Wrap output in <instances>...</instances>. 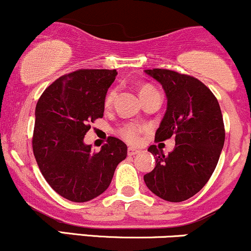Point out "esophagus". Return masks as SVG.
<instances>
[{"label": "esophagus", "instance_id": "34e87169", "mask_svg": "<svg viewBox=\"0 0 251 251\" xmlns=\"http://www.w3.org/2000/svg\"><path fill=\"white\" fill-rule=\"evenodd\" d=\"M139 150H137V149H134V148H128V150H127V153H128V155H135V154H138L139 153Z\"/></svg>", "mask_w": 251, "mask_h": 251}]
</instances>
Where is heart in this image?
Segmentation results:
<instances>
[{"instance_id": "heart-1", "label": "heart", "mask_w": 251, "mask_h": 251, "mask_svg": "<svg viewBox=\"0 0 251 251\" xmlns=\"http://www.w3.org/2000/svg\"><path fill=\"white\" fill-rule=\"evenodd\" d=\"M150 89H153V88H152V87L142 88V91H140V94L145 93V92L150 91ZM116 96H117V89L116 88L109 89L108 93L106 94V97H105V106H106V107H109V106L113 103L114 99H116ZM142 131H143L142 126L134 125V124H126V125H124L119 128V134L122 135V137L126 140V142H128L131 144H135V143L139 142V137H140V133H142Z\"/></svg>"}]
</instances>
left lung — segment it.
Wrapping results in <instances>:
<instances>
[{
  "label": "left lung",
  "instance_id": "obj_1",
  "mask_svg": "<svg viewBox=\"0 0 251 251\" xmlns=\"http://www.w3.org/2000/svg\"><path fill=\"white\" fill-rule=\"evenodd\" d=\"M162 85L168 107L155 132V142L175 137L169 154L151 145L155 168L144 176L146 186L168 201H183L195 196L214 174L224 145L223 117L212 92L194 76L175 71L145 70Z\"/></svg>",
  "mask_w": 251,
  "mask_h": 251
}]
</instances>
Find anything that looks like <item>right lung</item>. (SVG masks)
<instances>
[{
	"label": "right lung",
	"instance_id": "obj_1",
	"mask_svg": "<svg viewBox=\"0 0 251 251\" xmlns=\"http://www.w3.org/2000/svg\"><path fill=\"white\" fill-rule=\"evenodd\" d=\"M116 70H79L60 76L45 89L35 108L33 152L40 171L54 191L83 203L111 184L127 146L109 137L99 152L83 143L89 124L103 117L105 97Z\"/></svg>",
	"mask_w": 251,
	"mask_h": 251
}]
</instances>
